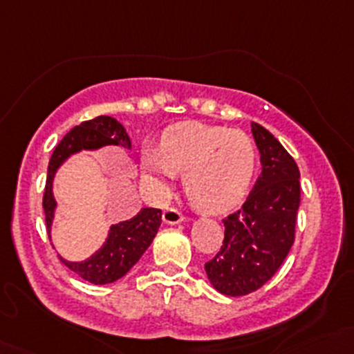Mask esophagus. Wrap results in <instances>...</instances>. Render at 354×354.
Instances as JSON below:
<instances>
[{
	"label": "esophagus",
	"mask_w": 354,
	"mask_h": 354,
	"mask_svg": "<svg viewBox=\"0 0 354 354\" xmlns=\"http://www.w3.org/2000/svg\"><path fill=\"white\" fill-rule=\"evenodd\" d=\"M162 221L166 224H169V226H176V224L183 223V216H181L176 209H167L164 210Z\"/></svg>",
	"instance_id": "34e87169"
}]
</instances>
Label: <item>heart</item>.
Returning <instances> with one entry per match:
<instances>
[{"label": "heart", "instance_id": "heart-1", "mask_svg": "<svg viewBox=\"0 0 354 354\" xmlns=\"http://www.w3.org/2000/svg\"><path fill=\"white\" fill-rule=\"evenodd\" d=\"M142 167L156 195H166L176 174L190 202L207 214H223L245 197L257 167V149L241 130L197 121L167 128L160 149H145Z\"/></svg>", "mask_w": 354, "mask_h": 354}]
</instances>
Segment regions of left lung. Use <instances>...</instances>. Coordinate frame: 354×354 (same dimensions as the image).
Masks as SVG:
<instances>
[{
	"label": "left lung",
	"mask_w": 354,
	"mask_h": 354,
	"mask_svg": "<svg viewBox=\"0 0 354 354\" xmlns=\"http://www.w3.org/2000/svg\"><path fill=\"white\" fill-rule=\"evenodd\" d=\"M262 173L240 210L227 216L224 241L205 272L216 291L245 296L262 288L291 250L299 207V169L281 142L252 123Z\"/></svg>",
	"instance_id": "left-lung-1"
}]
</instances>
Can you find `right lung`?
<instances>
[{
    "mask_svg": "<svg viewBox=\"0 0 354 354\" xmlns=\"http://www.w3.org/2000/svg\"><path fill=\"white\" fill-rule=\"evenodd\" d=\"M106 145H121V147L131 149V140L120 121L111 116H97L71 128L55 149L49 160L44 198H42L49 238H51L53 221H55V212L58 207L55 194H53V183H55L58 169L68 157L82 151H97ZM160 216L162 214L159 209L144 207L131 219L113 224L104 243L88 259L82 262H70L59 255V260L82 279L95 286L114 283L121 279L151 246L160 226Z\"/></svg>",
    "mask_w": 354,
    "mask_h": 354,
    "instance_id": "right-lung-1",
    "label": "right lung"
}]
</instances>
